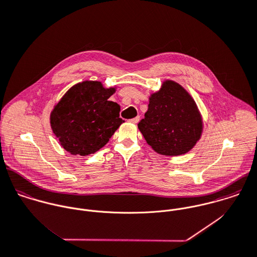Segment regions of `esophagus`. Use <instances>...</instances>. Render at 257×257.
Instances as JSON below:
<instances>
[{"mask_svg":"<svg viewBox=\"0 0 257 257\" xmlns=\"http://www.w3.org/2000/svg\"><path fill=\"white\" fill-rule=\"evenodd\" d=\"M139 120H140V116H136V117H134V118H131L128 121H130V122H133V123H137Z\"/></svg>","mask_w":257,"mask_h":257,"instance_id":"1","label":"esophagus"}]
</instances>
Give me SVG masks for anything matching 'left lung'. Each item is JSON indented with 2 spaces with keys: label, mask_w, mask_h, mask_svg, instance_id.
Listing matches in <instances>:
<instances>
[{
  "label": "left lung",
  "mask_w": 257,
  "mask_h": 257,
  "mask_svg": "<svg viewBox=\"0 0 257 257\" xmlns=\"http://www.w3.org/2000/svg\"><path fill=\"white\" fill-rule=\"evenodd\" d=\"M139 128L147 143L160 155L188 153L202 132V120L195 101L175 82L166 81L150 97Z\"/></svg>",
  "instance_id": "1"
}]
</instances>
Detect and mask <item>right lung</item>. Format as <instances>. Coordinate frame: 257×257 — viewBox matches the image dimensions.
Returning <instances> with one entry per match:
<instances>
[{"mask_svg":"<svg viewBox=\"0 0 257 257\" xmlns=\"http://www.w3.org/2000/svg\"><path fill=\"white\" fill-rule=\"evenodd\" d=\"M114 87L86 81L72 86L51 112V126L70 154L88 156L101 149L124 121L120 107L107 100Z\"/></svg>","mask_w":257,"mask_h":257,"instance_id":"obj_1","label":"right lung"}]
</instances>
